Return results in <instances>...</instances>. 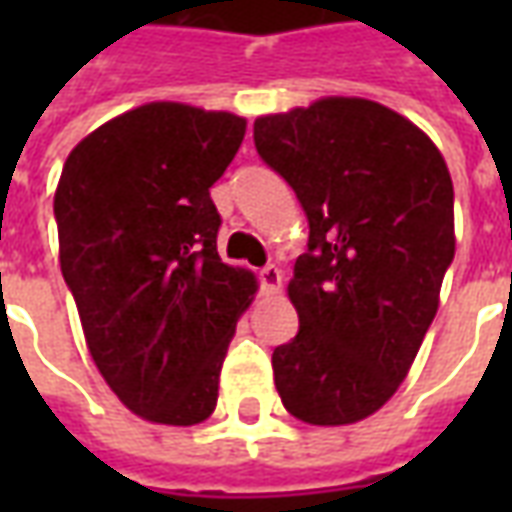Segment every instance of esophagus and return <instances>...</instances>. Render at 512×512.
<instances>
[{
    "label": "esophagus",
    "instance_id": "34e87169",
    "mask_svg": "<svg viewBox=\"0 0 512 512\" xmlns=\"http://www.w3.org/2000/svg\"><path fill=\"white\" fill-rule=\"evenodd\" d=\"M260 288H263V293H279V288H282V271L274 263L260 268Z\"/></svg>",
    "mask_w": 512,
    "mask_h": 512
}]
</instances>
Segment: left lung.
<instances>
[{
	"mask_svg": "<svg viewBox=\"0 0 512 512\" xmlns=\"http://www.w3.org/2000/svg\"><path fill=\"white\" fill-rule=\"evenodd\" d=\"M255 147L310 222L288 285L299 334L274 348V384L301 422L351 425L395 395L436 318L450 172L411 120L365 98L257 117Z\"/></svg>",
	"mask_w": 512,
	"mask_h": 512,
	"instance_id": "1",
	"label": "left lung"
}]
</instances>
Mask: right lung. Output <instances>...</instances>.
<instances>
[{"mask_svg":"<svg viewBox=\"0 0 512 512\" xmlns=\"http://www.w3.org/2000/svg\"><path fill=\"white\" fill-rule=\"evenodd\" d=\"M246 120L145 104L73 147L54 194L60 266L95 367L123 406L197 425L219 397L227 345L257 282L222 263L211 186Z\"/></svg>","mask_w":512,"mask_h":512,"instance_id":"1","label":"right lung"}]
</instances>
